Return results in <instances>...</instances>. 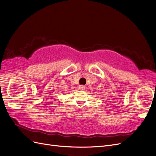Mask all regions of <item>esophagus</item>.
Here are the masks:
<instances>
[{"label": "esophagus", "instance_id": "esophagus-1", "mask_svg": "<svg viewBox=\"0 0 156 156\" xmlns=\"http://www.w3.org/2000/svg\"><path fill=\"white\" fill-rule=\"evenodd\" d=\"M79 88L80 90H84V88H85V86H84V85H79Z\"/></svg>", "mask_w": 156, "mask_h": 156}]
</instances>
